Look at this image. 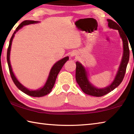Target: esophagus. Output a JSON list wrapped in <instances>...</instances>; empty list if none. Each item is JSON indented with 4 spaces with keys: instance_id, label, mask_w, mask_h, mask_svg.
<instances>
[{
    "instance_id": "1",
    "label": "esophagus",
    "mask_w": 134,
    "mask_h": 134,
    "mask_svg": "<svg viewBox=\"0 0 134 134\" xmlns=\"http://www.w3.org/2000/svg\"><path fill=\"white\" fill-rule=\"evenodd\" d=\"M74 55H76V53H71V57H72V56H74Z\"/></svg>"
}]
</instances>
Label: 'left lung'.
<instances>
[{
	"instance_id": "left-lung-1",
	"label": "left lung",
	"mask_w": 134,
	"mask_h": 134,
	"mask_svg": "<svg viewBox=\"0 0 134 134\" xmlns=\"http://www.w3.org/2000/svg\"><path fill=\"white\" fill-rule=\"evenodd\" d=\"M107 21L108 22V26L110 28L118 30L120 36L123 41V57H122V62L119 68V70L114 81L108 87L103 88V89H97L91 85L88 80L87 72L83 65L78 62L76 63V80L77 83H78L82 91L85 93L96 97H100L108 94V93L114 90L121 83L124 78L125 74L127 64H128L129 58H130V49H129L128 41L127 39L128 37H126L124 32L121 31V28L119 26H119V25H118V22L116 23L111 19H108Z\"/></svg>"
}]
</instances>
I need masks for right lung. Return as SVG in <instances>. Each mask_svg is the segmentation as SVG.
<instances>
[{
	"mask_svg": "<svg viewBox=\"0 0 134 134\" xmlns=\"http://www.w3.org/2000/svg\"><path fill=\"white\" fill-rule=\"evenodd\" d=\"M37 21H25L22 22V23L18 26L16 29V31L14 32V33L13 34V35L11 37L10 41H9V45L8 48V51H7V61H8V67H9V70L10 74L11 76V78H12L13 83H15L16 86L20 90H21L22 92H23L29 95V96H32V97H42L44 96L45 95H47V94L49 93L52 90L54 87V84H55L57 77L58 76V74L59 72L62 69V67L64 64L66 63L67 61L69 60V57H65V58L62 59L60 61L57 62L55 64L53 65V67H52V69L49 72L48 80H47L46 83L44 85V87L41 89H38L37 90H29L28 89H26V87H25L23 85H22L21 83H20L18 80L15 77V76L13 74L12 71V67H11L10 63V48H11V45H12V42L13 40V38L14 37L15 34L16 32L19 30L20 28H21L22 26L24 25H29V24H32L35 23H37Z\"/></svg>",
	"mask_w": 134,
	"mask_h": 134,
	"instance_id": "1",
	"label": "right lung"
}]
</instances>
